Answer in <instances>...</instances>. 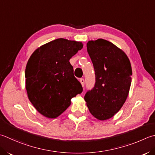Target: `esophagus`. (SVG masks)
I'll use <instances>...</instances> for the list:
<instances>
[{
	"mask_svg": "<svg viewBox=\"0 0 155 155\" xmlns=\"http://www.w3.org/2000/svg\"><path fill=\"white\" fill-rule=\"evenodd\" d=\"M79 81H80V83H81V84H82V86H83V87H84V80L83 79V78H80V80H79Z\"/></svg>",
	"mask_w": 155,
	"mask_h": 155,
	"instance_id": "34e87169",
	"label": "esophagus"
}]
</instances>
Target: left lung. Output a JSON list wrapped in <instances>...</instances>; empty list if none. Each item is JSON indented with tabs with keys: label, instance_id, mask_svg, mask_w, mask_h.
Instances as JSON below:
<instances>
[{
	"label": "left lung",
	"instance_id": "left-lung-1",
	"mask_svg": "<svg viewBox=\"0 0 155 155\" xmlns=\"http://www.w3.org/2000/svg\"><path fill=\"white\" fill-rule=\"evenodd\" d=\"M87 48L95 69V84L84 100L94 117L108 120L119 111L128 97L131 64L124 51L105 39L89 41Z\"/></svg>",
	"mask_w": 155,
	"mask_h": 155
}]
</instances>
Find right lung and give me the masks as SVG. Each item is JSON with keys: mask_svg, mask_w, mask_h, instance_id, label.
Segmentation results:
<instances>
[{"mask_svg": "<svg viewBox=\"0 0 155 155\" xmlns=\"http://www.w3.org/2000/svg\"><path fill=\"white\" fill-rule=\"evenodd\" d=\"M82 42L59 38L34 51L25 69V88L30 102L48 118H56L83 91L69 60L83 48Z\"/></svg>", "mask_w": 155, "mask_h": 155, "instance_id": "add662e5", "label": "right lung"}]
</instances>
